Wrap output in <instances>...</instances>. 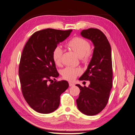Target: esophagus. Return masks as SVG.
Returning <instances> with one entry per match:
<instances>
[{
  "label": "esophagus",
  "instance_id": "1",
  "mask_svg": "<svg viewBox=\"0 0 135 135\" xmlns=\"http://www.w3.org/2000/svg\"><path fill=\"white\" fill-rule=\"evenodd\" d=\"M69 86H73L75 85V84L72 83V82H69Z\"/></svg>",
  "mask_w": 135,
  "mask_h": 135
}]
</instances>
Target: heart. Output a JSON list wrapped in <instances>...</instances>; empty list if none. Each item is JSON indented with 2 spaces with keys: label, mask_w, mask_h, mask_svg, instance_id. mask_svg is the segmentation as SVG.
<instances>
[{
  "label": "heart",
  "mask_w": 135,
  "mask_h": 135,
  "mask_svg": "<svg viewBox=\"0 0 135 135\" xmlns=\"http://www.w3.org/2000/svg\"><path fill=\"white\" fill-rule=\"evenodd\" d=\"M68 48L73 51L81 57L84 62H87L91 55L90 42L86 39L76 37L69 40L66 44ZM63 50L59 46H56L53 51V59L56 65L59 66L62 63ZM81 73L80 69L73 67H66L62 71V75L64 79L68 81L75 80Z\"/></svg>",
  "instance_id": "1"
}]
</instances>
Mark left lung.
<instances>
[{"instance_id": "left-lung-1", "label": "left lung", "mask_w": 135, "mask_h": 135, "mask_svg": "<svg viewBox=\"0 0 135 135\" xmlns=\"http://www.w3.org/2000/svg\"><path fill=\"white\" fill-rule=\"evenodd\" d=\"M81 35L92 41L94 49L88 69L79 79L90 81V84L88 88L76 85L81 90L76 103L82 113L94 115L107 105L112 88L111 47L106 36L99 29L84 30Z\"/></svg>"}]
</instances>
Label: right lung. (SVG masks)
<instances>
[{
    "label": "right lung",
    "instance_id": "1",
    "mask_svg": "<svg viewBox=\"0 0 135 135\" xmlns=\"http://www.w3.org/2000/svg\"><path fill=\"white\" fill-rule=\"evenodd\" d=\"M72 30L47 28L32 34L26 44L19 65V77L25 100L34 110L48 114L57 109L60 96L69 86L67 81L49 82L59 76L53 51Z\"/></svg>",
    "mask_w": 135,
    "mask_h": 135
}]
</instances>
